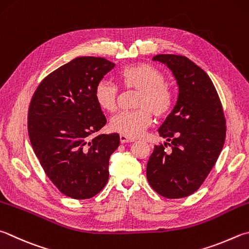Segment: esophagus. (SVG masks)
I'll use <instances>...</instances> for the list:
<instances>
[{
	"instance_id": "34e87169",
	"label": "esophagus",
	"mask_w": 249,
	"mask_h": 249,
	"mask_svg": "<svg viewBox=\"0 0 249 249\" xmlns=\"http://www.w3.org/2000/svg\"><path fill=\"white\" fill-rule=\"evenodd\" d=\"M120 142H121L122 143H126V142H134V139H132V138H128V137H126V136H124V135H120Z\"/></svg>"
}]
</instances>
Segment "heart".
<instances>
[{
    "label": "heart",
    "instance_id": "heart-1",
    "mask_svg": "<svg viewBox=\"0 0 249 249\" xmlns=\"http://www.w3.org/2000/svg\"><path fill=\"white\" fill-rule=\"evenodd\" d=\"M119 79L123 88L138 91L134 107L137 110L122 112L112 117L110 129L128 138H137L152 122L168 116L174 107L175 94L159 70L147 63L126 66L120 71ZM97 105L105 112L113 113L117 109L119 90L106 80L98 83L93 91Z\"/></svg>",
    "mask_w": 249,
    "mask_h": 249
}]
</instances>
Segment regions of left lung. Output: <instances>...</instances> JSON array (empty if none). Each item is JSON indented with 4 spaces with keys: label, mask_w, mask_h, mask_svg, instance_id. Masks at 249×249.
Wrapping results in <instances>:
<instances>
[{
    "label": "left lung",
    "mask_w": 249,
    "mask_h": 249,
    "mask_svg": "<svg viewBox=\"0 0 249 249\" xmlns=\"http://www.w3.org/2000/svg\"><path fill=\"white\" fill-rule=\"evenodd\" d=\"M152 60L171 70L178 97L158 129L171 142L172 151L165 152L163 144L155 146L147 163V179L165 198L187 197L200 187L223 148L227 127L222 105L209 76L189 58L158 54Z\"/></svg>",
    "instance_id": "left-lung-1"
}]
</instances>
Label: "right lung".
<instances>
[{
    "label": "right lung",
    "mask_w": 249,
    "mask_h": 249,
    "mask_svg": "<svg viewBox=\"0 0 249 249\" xmlns=\"http://www.w3.org/2000/svg\"><path fill=\"white\" fill-rule=\"evenodd\" d=\"M114 66L103 57H76L49 74L31 99V146L51 182L73 199H89L102 191L110 156L120 146L116 133L90 140L107 124L94 88Z\"/></svg>",
    "instance_id": "1"
}]
</instances>
